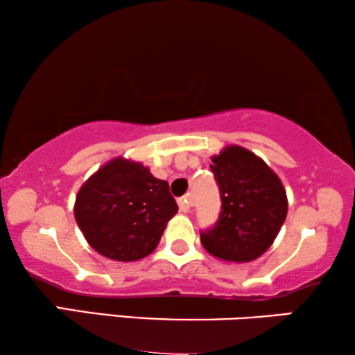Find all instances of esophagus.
I'll use <instances>...</instances> for the list:
<instances>
[{"label": "esophagus", "instance_id": "34e87169", "mask_svg": "<svg viewBox=\"0 0 355 355\" xmlns=\"http://www.w3.org/2000/svg\"><path fill=\"white\" fill-rule=\"evenodd\" d=\"M178 205H179V210H181L182 213L191 211V207H192L191 197H189V196L181 197V198H179V200H178Z\"/></svg>", "mask_w": 355, "mask_h": 355}]
</instances>
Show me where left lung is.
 Masks as SVG:
<instances>
[{
	"instance_id": "left-lung-1",
	"label": "left lung",
	"mask_w": 355,
	"mask_h": 355,
	"mask_svg": "<svg viewBox=\"0 0 355 355\" xmlns=\"http://www.w3.org/2000/svg\"><path fill=\"white\" fill-rule=\"evenodd\" d=\"M220 187L221 213L216 225L200 232L208 254L245 263L263 255L288 215L283 182L263 159L239 145L211 158Z\"/></svg>"
}]
</instances>
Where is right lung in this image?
I'll return each mask as SVG.
<instances>
[{
  "mask_svg": "<svg viewBox=\"0 0 355 355\" xmlns=\"http://www.w3.org/2000/svg\"><path fill=\"white\" fill-rule=\"evenodd\" d=\"M178 203L166 181L123 157L103 164L77 192L74 216L87 242L106 259L135 261L157 249Z\"/></svg>",
  "mask_w": 355,
  "mask_h": 355,
  "instance_id": "1",
  "label": "right lung"
}]
</instances>
